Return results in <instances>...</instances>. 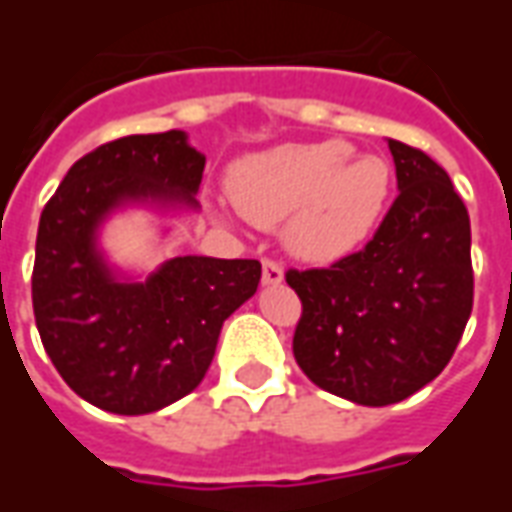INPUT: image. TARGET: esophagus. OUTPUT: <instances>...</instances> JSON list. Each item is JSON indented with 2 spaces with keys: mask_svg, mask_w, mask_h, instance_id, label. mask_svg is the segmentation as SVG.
I'll use <instances>...</instances> for the list:
<instances>
[{
  "mask_svg": "<svg viewBox=\"0 0 512 512\" xmlns=\"http://www.w3.org/2000/svg\"><path fill=\"white\" fill-rule=\"evenodd\" d=\"M285 279V268L277 260H263V285H279Z\"/></svg>",
  "mask_w": 512,
  "mask_h": 512,
  "instance_id": "34e87169",
  "label": "esophagus"
}]
</instances>
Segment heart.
<instances>
[{
	"label": "heart",
	"instance_id": "heart-1",
	"mask_svg": "<svg viewBox=\"0 0 512 512\" xmlns=\"http://www.w3.org/2000/svg\"><path fill=\"white\" fill-rule=\"evenodd\" d=\"M392 194V167L373 153L354 156L343 139L279 145L238 161L230 197L249 222L285 224V244L310 263L351 255L376 230Z\"/></svg>",
	"mask_w": 512,
	"mask_h": 512
}]
</instances>
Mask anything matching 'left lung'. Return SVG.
<instances>
[{"label":"left lung","mask_w":512,"mask_h":512,"mask_svg":"<svg viewBox=\"0 0 512 512\" xmlns=\"http://www.w3.org/2000/svg\"><path fill=\"white\" fill-rule=\"evenodd\" d=\"M397 200L362 252L285 279L301 299L293 356L359 406L400 403L447 367L472 315V227L450 175L389 139Z\"/></svg>","instance_id":"1"}]
</instances>
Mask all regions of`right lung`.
Wrapping results in <instances>:
<instances>
[{"label":"right lung","instance_id":"right-lung-1","mask_svg":"<svg viewBox=\"0 0 512 512\" xmlns=\"http://www.w3.org/2000/svg\"><path fill=\"white\" fill-rule=\"evenodd\" d=\"M205 156L183 131L134 134L82 156L40 213L32 307L46 354L73 392L112 414H150L197 389L222 323L260 282L257 260L172 257L117 277L98 230L126 205L197 208Z\"/></svg>","mask_w":512,"mask_h":512}]
</instances>
